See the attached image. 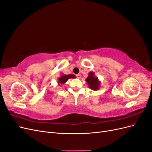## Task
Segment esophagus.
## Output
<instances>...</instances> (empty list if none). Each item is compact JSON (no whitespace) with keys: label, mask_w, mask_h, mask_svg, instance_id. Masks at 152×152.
I'll return each instance as SVG.
<instances>
[{"label":"esophagus","mask_w":152,"mask_h":152,"mask_svg":"<svg viewBox=\"0 0 152 152\" xmlns=\"http://www.w3.org/2000/svg\"><path fill=\"white\" fill-rule=\"evenodd\" d=\"M76 76H77V79H80V77H81V75L80 74H77Z\"/></svg>","instance_id":"obj_1"}]
</instances>
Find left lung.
I'll list each match as a JSON object with an SVG mask.
<instances>
[{"instance_id":"obj_1","label":"left lung","mask_w":152,"mask_h":152,"mask_svg":"<svg viewBox=\"0 0 152 152\" xmlns=\"http://www.w3.org/2000/svg\"><path fill=\"white\" fill-rule=\"evenodd\" d=\"M86 81L87 82L91 89L93 91L99 89L100 86V82L99 81L98 77L94 75V72H91L89 73V75L87 77Z\"/></svg>"}]
</instances>
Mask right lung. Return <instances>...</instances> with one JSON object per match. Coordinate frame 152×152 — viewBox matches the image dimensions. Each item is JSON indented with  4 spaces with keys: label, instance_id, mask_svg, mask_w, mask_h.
<instances>
[{
    "label": "right lung",
    "instance_id": "obj_1",
    "mask_svg": "<svg viewBox=\"0 0 152 152\" xmlns=\"http://www.w3.org/2000/svg\"><path fill=\"white\" fill-rule=\"evenodd\" d=\"M75 77H76L75 75H73V74L62 75L58 79V82L59 84H64L69 79H70V78H73V79H74V78H75Z\"/></svg>",
    "mask_w": 152,
    "mask_h": 152
}]
</instances>
